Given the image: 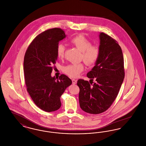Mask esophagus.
Masks as SVG:
<instances>
[{"label": "esophagus", "mask_w": 146, "mask_h": 146, "mask_svg": "<svg viewBox=\"0 0 146 146\" xmlns=\"http://www.w3.org/2000/svg\"><path fill=\"white\" fill-rule=\"evenodd\" d=\"M72 83H73V84H76V82H77V81H76V79H73L72 80Z\"/></svg>", "instance_id": "esophagus-1"}]
</instances>
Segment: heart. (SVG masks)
I'll list each match as a JSON object with an SVG mask.
<instances>
[{
  "instance_id": "heart-1",
  "label": "heart",
  "mask_w": 146,
  "mask_h": 146,
  "mask_svg": "<svg viewBox=\"0 0 146 146\" xmlns=\"http://www.w3.org/2000/svg\"><path fill=\"white\" fill-rule=\"evenodd\" d=\"M70 42L82 52V59L86 64L91 65L96 61L100 54L99 49L96 46H92L91 42L84 35L76 36L73 38ZM65 49V46L63 44H59L57 45L56 54L59 58L64 57ZM84 68L82 63L70 64L64 67L63 71L70 77L76 78L83 71Z\"/></svg>"
}]
</instances>
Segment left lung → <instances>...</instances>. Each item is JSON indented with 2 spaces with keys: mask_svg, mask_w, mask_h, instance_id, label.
Masks as SVG:
<instances>
[{
  "mask_svg": "<svg viewBox=\"0 0 146 146\" xmlns=\"http://www.w3.org/2000/svg\"><path fill=\"white\" fill-rule=\"evenodd\" d=\"M100 54L95 66L87 73L88 81L79 79V104L86 113L97 114L106 111L118 95L125 73L124 57L117 42L104 33H100Z\"/></svg>",
  "mask_w": 146,
  "mask_h": 146,
  "instance_id": "1",
  "label": "left lung"
}]
</instances>
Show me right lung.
Here are the masks:
<instances>
[{"instance_id":"obj_1","label":"right lung","mask_w":146,"mask_h":146,"mask_svg":"<svg viewBox=\"0 0 146 146\" xmlns=\"http://www.w3.org/2000/svg\"><path fill=\"white\" fill-rule=\"evenodd\" d=\"M66 37L60 28L46 30L32 41L25 55L23 70L27 91L35 104L44 111L58 110L61 106V95L72 83L64 74L58 79L51 75L57 60V46Z\"/></svg>"}]
</instances>
